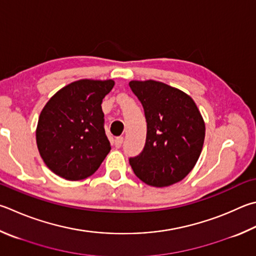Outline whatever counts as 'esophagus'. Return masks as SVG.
Listing matches in <instances>:
<instances>
[{"label":"esophagus","mask_w":256,"mask_h":256,"mask_svg":"<svg viewBox=\"0 0 256 256\" xmlns=\"http://www.w3.org/2000/svg\"><path fill=\"white\" fill-rule=\"evenodd\" d=\"M123 140H124L123 136H118V138H116L115 140H114V146H115V148H118L122 146Z\"/></svg>","instance_id":"34e87169"}]
</instances>
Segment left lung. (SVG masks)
<instances>
[{
	"mask_svg": "<svg viewBox=\"0 0 256 256\" xmlns=\"http://www.w3.org/2000/svg\"><path fill=\"white\" fill-rule=\"evenodd\" d=\"M146 120V144L130 158L134 174L153 187L182 180L196 164L205 140V123L190 96L156 80H132Z\"/></svg>",
	"mask_w": 256,
	"mask_h": 256,
	"instance_id": "8db88e82",
	"label": "left lung"
}]
</instances>
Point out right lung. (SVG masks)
Returning <instances> with one entry per match:
<instances>
[{"mask_svg": "<svg viewBox=\"0 0 256 256\" xmlns=\"http://www.w3.org/2000/svg\"><path fill=\"white\" fill-rule=\"evenodd\" d=\"M113 80H82L51 97L36 126V146L48 168L67 180H82L100 168L110 151L102 102Z\"/></svg>", "mask_w": 256, "mask_h": 256, "instance_id": "obj_1", "label": "right lung"}]
</instances>
